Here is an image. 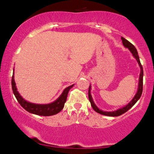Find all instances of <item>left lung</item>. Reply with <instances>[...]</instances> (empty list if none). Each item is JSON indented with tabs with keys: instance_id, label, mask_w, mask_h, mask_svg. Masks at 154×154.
<instances>
[{
	"instance_id": "obj_1",
	"label": "left lung",
	"mask_w": 154,
	"mask_h": 154,
	"mask_svg": "<svg viewBox=\"0 0 154 154\" xmlns=\"http://www.w3.org/2000/svg\"><path fill=\"white\" fill-rule=\"evenodd\" d=\"M122 43L123 45L127 48H128L130 50L131 54H132V56H134V58L137 60V63H138L140 68V77H139V82H138V88H137V91L136 93V94L134 96V98L130 100V103H128L126 106H125L124 107L120 108V109H117L116 111H103L100 109H98L97 107V106L95 105L94 101H93V98H92V95L91 93V85H90L89 87V91H88V98H89V100L91 102V104L93 107V109L96 111L97 113H99V114H102V115H105V116H118L122 115V114H125V112H127L129 109H131V108L136 103V102L140 98L141 95H142V92H143V66L141 65L140 61V59L138 54H137V49L135 48V47L131 43L127 40L126 39H125L124 38L122 37Z\"/></svg>"
}]
</instances>
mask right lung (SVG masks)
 <instances>
[{
	"mask_svg": "<svg viewBox=\"0 0 154 154\" xmlns=\"http://www.w3.org/2000/svg\"><path fill=\"white\" fill-rule=\"evenodd\" d=\"M11 85L12 91H13V93L15 95L16 98L18 100L19 104L26 111L31 113V114H34L39 116H52L54 115V114H58V113L62 110L63 106H64L65 102L66 101L67 95H68L69 91L73 87L74 85H72L65 88L62 92V93H61V95L57 99L54 100L52 103L48 104L33 103L24 100L22 97V95L19 94L18 91H17L14 81V72H13V76H12Z\"/></svg>",
	"mask_w": 154,
	"mask_h": 154,
	"instance_id": "right-lung-1",
	"label": "right lung"
}]
</instances>
